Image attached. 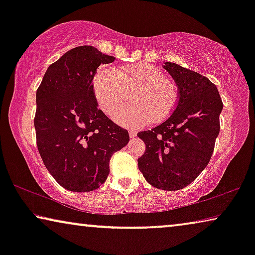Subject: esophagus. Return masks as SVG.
Instances as JSON below:
<instances>
[{
    "label": "esophagus",
    "mask_w": 255,
    "mask_h": 255,
    "mask_svg": "<svg viewBox=\"0 0 255 255\" xmlns=\"http://www.w3.org/2000/svg\"><path fill=\"white\" fill-rule=\"evenodd\" d=\"M128 134H130V138H134L135 135H137V132H135L134 130H130L128 131Z\"/></svg>",
    "instance_id": "esophagus-1"
}]
</instances>
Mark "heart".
Listing matches in <instances>:
<instances>
[{
  "label": "heart",
  "mask_w": 255,
  "mask_h": 255,
  "mask_svg": "<svg viewBox=\"0 0 255 255\" xmlns=\"http://www.w3.org/2000/svg\"><path fill=\"white\" fill-rule=\"evenodd\" d=\"M133 106L118 111L115 121L122 125L138 127L165 121L175 109L179 93L165 74L149 64L125 66L115 73L104 68L94 79V93L100 108L108 116H113L128 101L133 93Z\"/></svg>",
  "instance_id": "b5f03b06"
}]
</instances>
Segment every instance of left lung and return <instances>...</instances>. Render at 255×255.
Returning <instances> with one entry per match:
<instances>
[{
	"mask_svg": "<svg viewBox=\"0 0 255 255\" xmlns=\"http://www.w3.org/2000/svg\"><path fill=\"white\" fill-rule=\"evenodd\" d=\"M163 68L176 83L179 100L163 123L137 134L146 145L138 167L151 186L173 191L190 184L208 166L223 102L217 87L205 76L169 61Z\"/></svg>",
	"mask_w": 255,
	"mask_h": 255,
	"instance_id": "8db88e82",
	"label": "left lung"
}]
</instances>
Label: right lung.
I'll list each match as a JSON object with an SVG mask.
<instances>
[{
	"mask_svg": "<svg viewBox=\"0 0 255 255\" xmlns=\"http://www.w3.org/2000/svg\"><path fill=\"white\" fill-rule=\"evenodd\" d=\"M114 61L93 46L74 47L48 66L37 89L38 151L67 190L86 193L102 186L110 158L130 140L128 131L99 109L94 94L97 68Z\"/></svg>",
	"mask_w": 255,
	"mask_h": 255,
	"instance_id": "obj_1",
	"label": "right lung"
}]
</instances>
